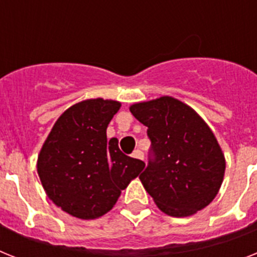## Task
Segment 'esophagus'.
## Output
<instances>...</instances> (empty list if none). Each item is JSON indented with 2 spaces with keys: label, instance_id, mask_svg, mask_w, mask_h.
<instances>
[{
  "label": "esophagus",
  "instance_id": "1",
  "mask_svg": "<svg viewBox=\"0 0 257 257\" xmlns=\"http://www.w3.org/2000/svg\"><path fill=\"white\" fill-rule=\"evenodd\" d=\"M133 158L139 159V160H143L144 155H143V152L141 151V150H135V151L133 152Z\"/></svg>",
  "mask_w": 257,
  "mask_h": 257
}]
</instances>
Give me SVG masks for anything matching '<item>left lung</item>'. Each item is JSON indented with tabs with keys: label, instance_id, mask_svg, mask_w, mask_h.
I'll return each mask as SVG.
<instances>
[{
	"label": "left lung",
	"instance_id": "1",
	"mask_svg": "<svg viewBox=\"0 0 257 257\" xmlns=\"http://www.w3.org/2000/svg\"><path fill=\"white\" fill-rule=\"evenodd\" d=\"M130 111L147 126L151 148L139 179L159 209L171 217H189L206 207L226 168L213 131L192 107L168 95L135 103Z\"/></svg>",
	"mask_w": 257,
	"mask_h": 257
}]
</instances>
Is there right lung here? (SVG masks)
Segmentation results:
<instances>
[{
  "label": "right lung",
  "mask_w": 257,
  "mask_h": 257,
  "mask_svg": "<svg viewBox=\"0 0 257 257\" xmlns=\"http://www.w3.org/2000/svg\"><path fill=\"white\" fill-rule=\"evenodd\" d=\"M120 103L86 99L61 114L38 158V175L48 198L81 219H95L113 209L144 163L124 155L106 128Z\"/></svg>",
  "instance_id": "right-lung-1"
}]
</instances>
